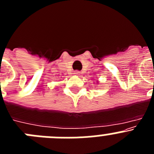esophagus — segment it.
Returning a JSON list of instances; mask_svg holds the SVG:
<instances>
[{
	"label": "esophagus",
	"mask_w": 154,
	"mask_h": 154,
	"mask_svg": "<svg viewBox=\"0 0 154 154\" xmlns=\"http://www.w3.org/2000/svg\"><path fill=\"white\" fill-rule=\"evenodd\" d=\"M74 75H80V72L78 71H75V72H74Z\"/></svg>",
	"instance_id": "1"
}]
</instances>
